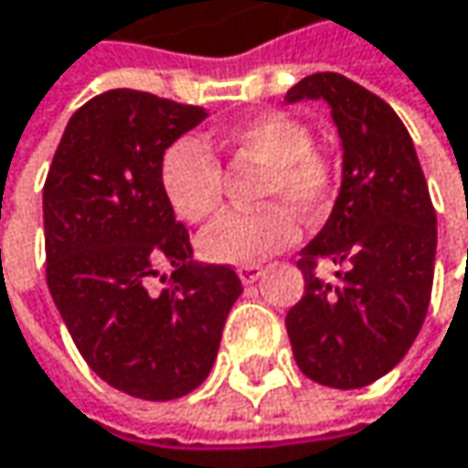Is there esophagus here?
I'll return each instance as SVG.
<instances>
[{
  "instance_id": "esophagus-1",
  "label": "esophagus",
  "mask_w": 468,
  "mask_h": 468,
  "mask_svg": "<svg viewBox=\"0 0 468 468\" xmlns=\"http://www.w3.org/2000/svg\"><path fill=\"white\" fill-rule=\"evenodd\" d=\"M238 276H240L243 284H254V282L262 276V268H260V265H240V268H238Z\"/></svg>"
}]
</instances>
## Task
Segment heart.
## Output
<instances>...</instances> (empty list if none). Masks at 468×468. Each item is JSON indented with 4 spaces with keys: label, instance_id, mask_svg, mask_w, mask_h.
<instances>
[{
    "label": "heart",
    "instance_id": "obj_1",
    "mask_svg": "<svg viewBox=\"0 0 468 468\" xmlns=\"http://www.w3.org/2000/svg\"><path fill=\"white\" fill-rule=\"evenodd\" d=\"M217 143L235 156L262 162L260 197L279 203L219 219L197 240L206 260L228 265L260 262L295 238V219L287 206L303 219L323 214L335 170L325 151L312 145L303 122L287 113H260L222 127ZM162 189L184 222L203 225L214 219L222 211V167L211 148L197 138L170 143L162 156Z\"/></svg>",
    "mask_w": 468,
    "mask_h": 468
}]
</instances>
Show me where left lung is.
I'll return each mask as SVG.
<instances>
[{"instance_id": "left-lung-1", "label": "left lung", "mask_w": 468, "mask_h": 468, "mask_svg": "<svg viewBox=\"0 0 468 468\" xmlns=\"http://www.w3.org/2000/svg\"><path fill=\"white\" fill-rule=\"evenodd\" d=\"M287 102L325 100L341 138V189L325 228L303 249L301 303L287 312L298 368L355 390L393 371L420 333L436 257V214L415 143L396 111L338 72L298 80ZM320 259L339 284L316 279Z\"/></svg>"}]
</instances>
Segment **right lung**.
I'll use <instances>...</instances> for the list:
<instances>
[{"instance_id": "add662e5", "label": "right lung", "mask_w": 468, "mask_h": 468, "mask_svg": "<svg viewBox=\"0 0 468 468\" xmlns=\"http://www.w3.org/2000/svg\"><path fill=\"white\" fill-rule=\"evenodd\" d=\"M206 116L111 89L72 113L43 189L50 298L89 368L143 401H173L206 382L243 292L230 265L192 260L162 189L167 145ZM162 261L171 284L151 293Z\"/></svg>"}]
</instances>
